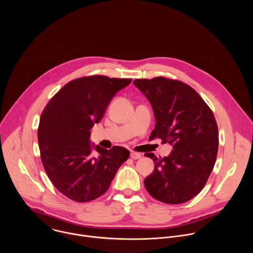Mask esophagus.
<instances>
[{"instance_id":"esophagus-1","label":"esophagus","mask_w":253,"mask_h":253,"mask_svg":"<svg viewBox=\"0 0 253 253\" xmlns=\"http://www.w3.org/2000/svg\"><path fill=\"white\" fill-rule=\"evenodd\" d=\"M130 156H131V158H132V159H134V160L140 159V158L142 157V155H141L140 153H136V152H131Z\"/></svg>"}]
</instances>
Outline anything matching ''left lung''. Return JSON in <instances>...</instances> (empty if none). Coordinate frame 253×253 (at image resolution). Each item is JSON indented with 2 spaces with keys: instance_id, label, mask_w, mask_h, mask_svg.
<instances>
[{
  "instance_id": "8db88e82",
  "label": "left lung",
  "mask_w": 253,
  "mask_h": 253,
  "mask_svg": "<svg viewBox=\"0 0 253 253\" xmlns=\"http://www.w3.org/2000/svg\"><path fill=\"white\" fill-rule=\"evenodd\" d=\"M133 83L152 106L156 120L152 138L173 147L164 158L146 154L155 167L144 185L161 202H187L202 190L216 161L218 128L214 115L199 94L185 83L164 77L136 79Z\"/></svg>"
}]
</instances>
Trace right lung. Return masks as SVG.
<instances>
[{
    "label": "right lung",
    "instance_id": "add662e5",
    "mask_svg": "<svg viewBox=\"0 0 253 253\" xmlns=\"http://www.w3.org/2000/svg\"><path fill=\"white\" fill-rule=\"evenodd\" d=\"M131 81L100 75L73 80L42 112L38 129L41 159L54 186L68 198L77 202L98 198L128 159L126 148L107 150L90 143V130L101 121L117 92Z\"/></svg>",
    "mask_w": 253,
    "mask_h": 253
}]
</instances>
